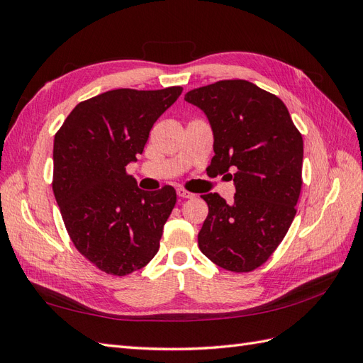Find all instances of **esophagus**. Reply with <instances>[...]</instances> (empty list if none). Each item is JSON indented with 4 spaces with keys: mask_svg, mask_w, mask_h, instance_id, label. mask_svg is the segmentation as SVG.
Segmentation results:
<instances>
[{
    "mask_svg": "<svg viewBox=\"0 0 363 363\" xmlns=\"http://www.w3.org/2000/svg\"><path fill=\"white\" fill-rule=\"evenodd\" d=\"M177 195L180 196V199H194V194L192 192H188L186 189H177Z\"/></svg>",
    "mask_w": 363,
    "mask_h": 363,
    "instance_id": "34e87169",
    "label": "esophagus"
}]
</instances>
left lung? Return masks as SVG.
I'll return each mask as SVG.
<instances>
[{"label":"left lung","instance_id":"1","mask_svg":"<svg viewBox=\"0 0 363 363\" xmlns=\"http://www.w3.org/2000/svg\"><path fill=\"white\" fill-rule=\"evenodd\" d=\"M184 100L211 123L215 156L208 168L230 175L236 188L232 203L201 195L208 215L199 247L215 265L250 272L269 259L294 221L303 184L301 133L279 96L247 80L207 84Z\"/></svg>","mask_w":363,"mask_h":363}]
</instances>
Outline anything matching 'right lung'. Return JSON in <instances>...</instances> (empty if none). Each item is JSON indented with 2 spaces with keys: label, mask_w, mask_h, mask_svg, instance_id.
Returning <instances> with one entry per match:
<instances>
[{
  "label": "right lung",
  "mask_w": 363,
  "mask_h": 363,
  "mask_svg": "<svg viewBox=\"0 0 363 363\" xmlns=\"http://www.w3.org/2000/svg\"><path fill=\"white\" fill-rule=\"evenodd\" d=\"M183 87L115 89L82 101L54 136L52 192L75 248L112 276L144 268L177 201L172 186L138 188L125 167Z\"/></svg>",
  "instance_id": "right-lung-1"
}]
</instances>
